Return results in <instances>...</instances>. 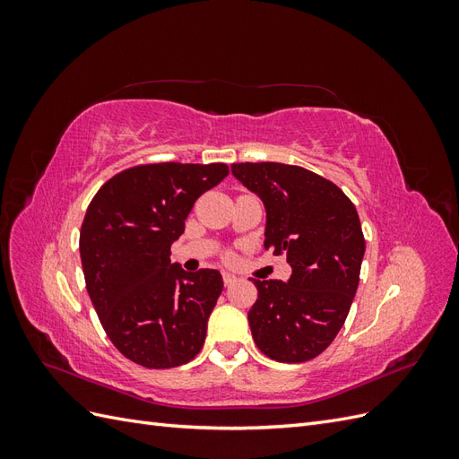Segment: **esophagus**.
Wrapping results in <instances>:
<instances>
[{"label": "esophagus", "instance_id": "34e87169", "mask_svg": "<svg viewBox=\"0 0 459 459\" xmlns=\"http://www.w3.org/2000/svg\"><path fill=\"white\" fill-rule=\"evenodd\" d=\"M221 277H224V285H226V287H230L235 280H238V277H235L233 273H228V272L221 273Z\"/></svg>", "mask_w": 459, "mask_h": 459}]
</instances>
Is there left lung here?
<instances>
[{
    "label": "left lung",
    "mask_w": 459,
    "mask_h": 459,
    "mask_svg": "<svg viewBox=\"0 0 459 459\" xmlns=\"http://www.w3.org/2000/svg\"><path fill=\"white\" fill-rule=\"evenodd\" d=\"M231 174L266 208L264 247L293 270L287 281L253 280V339L275 362H308L337 337L356 295L366 251L356 206L302 166L241 162Z\"/></svg>",
    "instance_id": "obj_1"
}]
</instances>
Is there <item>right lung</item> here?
I'll use <instances>...</instances> for the list:
<instances>
[{
  "mask_svg": "<svg viewBox=\"0 0 459 459\" xmlns=\"http://www.w3.org/2000/svg\"><path fill=\"white\" fill-rule=\"evenodd\" d=\"M228 166L160 162L128 169L95 193L80 230L88 295L117 349L149 369L184 366L206 337L224 289L218 270L186 272L170 247Z\"/></svg>",
  "mask_w": 459,
  "mask_h": 459,
  "instance_id": "obj_1",
  "label": "right lung"
}]
</instances>
